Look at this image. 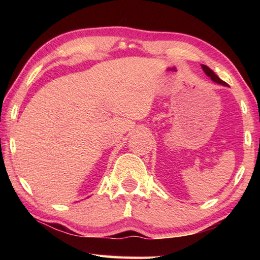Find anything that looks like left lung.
<instances>
[{
  "mask_svg": "<svg viewBox=\"0 0 260 260\" xmlns=\"http://www.w3.org/2000/svg\"><path fill=\"white\" fill-rule=\"evenodd\" d=\"M202 69H203L204 73L207 74V76H208V77H210V78H211L214 82H217V84H220V85H222V86H227V84H225L224 81H222L221 79H220L219 77H218L217 75H215L211 69H210L209 67H207V66L202 64Z\"/></svg>",
  "mask_w": 260,
  "mask_h": 260,
  "instance_id": "1",
  "label": "left lung"
}]
</instances>
